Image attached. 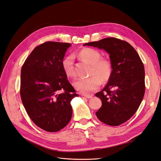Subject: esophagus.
<instances>
[{
  "label": "esophagus",
  "mask_w": 161,
  "mask_h": 161,
  "mask_svg": "<svg viewBox=\"0 0 161 161\" xmlns=\"http://www.w3.org/2000/svg\"><path fill=\"white\" fill-rule=\"evenodd\" d=\"M82 96H84V97H86V98H88V99H91L92 97V95H82Z\"/></svg>",
  "instance_id": "1"
}]
</instances>
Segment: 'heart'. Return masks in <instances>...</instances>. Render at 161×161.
Returning a JSON list of instances; mask_svg holds the SVG:
<instances>
[{
	"mask_svg": "<svg viewBox=\"0 0 161 161\" xmlns=\"http://www.w3.org/2000/svg\"><path fill=\"white\" fill-rule=\"evenodd\" d=\"M79 56L91 64L89 75L91 76L86 79H77L74 82V86L80 92L88 94L99 88L101 80L106 82L110 79L113 72V64L109 58H101V52L95 48H83L79 52ZM74 61L75 57L72 54L62 60V69L68 77L76 76Z\"/></svg>",
	"mask_w": 161,
	"mask_h": 161,
	"instance_id": "obj_1",
	"label": "heart"
}]
</instances>
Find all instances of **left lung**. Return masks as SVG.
<instances>
[{"label":"left lung","mask_w":161,"mask_h":161,"mask_svg":"<svg viewBox=\"0 0 161 161\" xmlns=\"http://www.w3.org/2000/svg\"><path fill=\"white\" fill-rule=\"evenodd\" d=\"M84 46L97 47L109 53L113 72L105 88L97 92L102 101L96 115L111 126L124 124L138 110L145 92V72L142 60L130 43L108 37Z\"/></svg>","instance_id":"8db88e82"}]
</instances>
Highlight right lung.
Here are the masks:
<instances>
[{
  "mask_svg": "<svg viewBox=\"0 0 161 161\" xmlns=\"http://www.w3.org/2000/svg\"><path fill=\"white\" fill-rule=\"evenodd\" d=\"M70 46L43 43L34 48L21 68L20 95L24 108L34 124L49 132L59 131L69 123L70 101L79 97L62 67Z\"/></svg>",
  "mask_w": 161,
  "mask_h": 161,
  "instance_id": "obj_1",
  "label": "right lung"
}]
</instances>
